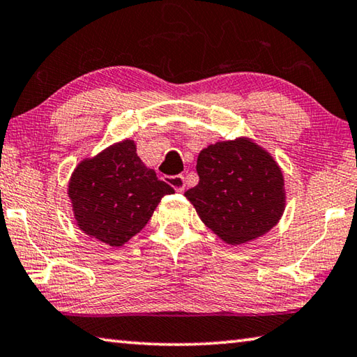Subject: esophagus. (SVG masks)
<instances>
[{"label":"esophagus","mask_w":357,"mask_h":357,"mask_svg":"<svg viewBox=\"0 0 357 357\" xmlns=\"http://www.w3.org/2000/svg\"><path fill=\"white\" fill-rule=\"evenodd\" d=\"M166 182L171 185L175 191H178V192L185 191V177H183L182 174H178V175H167Z\"/></svg>","instance_id":"esophagus-1"}]
</instances>
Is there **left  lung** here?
Masks as SVG:
<instances>
[{"instance_id": "8db88e82", "label": "left lung", "mask_w": 357, "mask_h": 357, "mask_svg": "<svg viewBox=\"0 0 357 357\" xmlns=\"http://www.w3.org/2000/svg\"><path fill=\"white\" fill-rule=\"evenodd\" d=\"M199 183L185 192L216 235L240 245L266 234L284 211V177L265 150L248 139L218 142L197 156Z\"/></svg>"}]
</instances>
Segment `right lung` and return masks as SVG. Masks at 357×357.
Returning a JSON list of instances; mask_svg holds the SVG:
<instances>
[{
    "label": "right lung",
    "mask_w": 357,
    "mask_h": 357,
    "mask_svg": "<svg viewBox=\"0 0 357 357\" xmlns=\"http://www.w3.org/2000/svg\"><path fill=\"white\" fill-rule=\"evenodd\" d=\"M172 192V186L144 166L130 139L79 162L68 185L79 229L109 246H122L135 236Z\"/></svg>",
    "instance_id": "add662e5"
}]
</instances>
